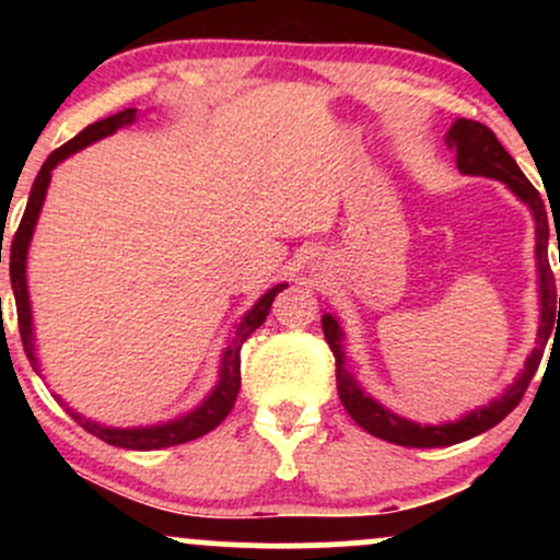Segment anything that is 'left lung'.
Instances as JSON below:
<instances>
[{"mask_svg":"<svg viewBox=\"0 0 560 560\" xmlns=\"http://www.w3.org/2000/svg\"><path fill=\"white\" fill-rule=\"evenodd\" d=\"M447 147L455 150V165L464 176H485L494 178V182H503L508 189L513 191L526 208L532 210L535 218V258H537V287H539V329H537V347L532 350V355L526 358L522 374L513 378L511 387L500 392L494 400L481 405L477 410H468L466 416H460L458 421L447 423H416L402 416L392 413L389 408H384L382 402L374 400L371 395H365L358 378L352 376V371H347V352H345V331L339 326L337 316L326 313L320 318L324 326V337L329 342L334 358H337V389L339 400H342L345 410L352 416V421L358 427H363L365 432L378 436V440H387L392 445L402 447H447L455 442L471 440L487 429H492L494 423H500L522 402L526 387H529L532 376L537 374V365L542 361V347L548 342L550 331L560 326V298L556 294V279H552L550 262H548V240H550V213L545 210L542 197L539 191L526 182L522 168L516 165V160L505 152V147L500 144L498 137L487 126L477 124V120L458 118L447 131ZM556 223V221H552ZM560 247V244H558ZM560 260V255H558ZM559 311V318H555V311Z\"/></svg>","mask_w":560,"mask_h":560,"instance_id":"8db88e82","label":"left lung"}]
</instances>
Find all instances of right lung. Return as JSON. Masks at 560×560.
Returning <instances> with one entry per match:
<instances>
[{
	"mask_svg": "<svg viewBox=\"0 0 560 560\" xmlns=\"http://www.w3.org/2000/svg\"><path fill=\"white\" fill-rule=\"evenodd\" d=\"M137 120V107H128L124 113H115L110 118L96 120V124L86 126L79 137H73L68 144H62L60 150H55L52 155L47 158V163L38 171L34 186H31L28 205H25V213L21 226L15 231V240L10 244V281H12V294H15V307H18V326H21V339L23 350L28 355V361L38 371V358H36V337H34V313H31V298H28V281H25V266H28V247L31 240H34V231L38 223V215H42L44 199H47L49 182H52V171L62 160H68L73 152L83 150V147L94 144V141L110 137V133L118 131V128L131 126ZM0 262H2V249H0ZM287 289V284H276L268 289L262 298L244 313L240 324H236L234 334H231L226 350L221 355V369H218V382L215 387L210 389V395L205 397L197 408H191L189 413L178 416V419L152 423V427H105V423L86 419L79 410L68 408V413L73 416L75 421L81 423L86 432H92L100 440H105L107 445L126 447V450H160V447H173L182 445V442H191L197 436L213 432V429L221 423L234 408L236 395H240L242 384V345L247 342V337L255 329H260V324L266 320L268 311H271V302L276 294ZM57 397V395H55ZM60 400V397H57ZM62 402V400H60Z\"/></svg>",
	"mask_w": 560,
	"mask_h": 560,
	"instance_id": "1",
	"label": "right lung"
}]
</instances>
